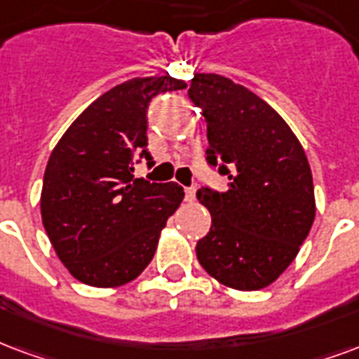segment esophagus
<instances>
[{
	"instance_id": "obj_1",
	"label": "esophagus",
	"mask_w": 359,
	"mask_h": 359,
	"mask_svg": "<svg viewBox=\"0 0 359 359\" xmlns=\"http://www.w3.org/2000/svg\"><path fill=\"white\" fill-rule=\"evenodd\" d=\"M184 198H187V201H194L196 200V188L190 187L184 190Z\"/></svg>"
}]
</instances>
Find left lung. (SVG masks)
Listing matches in <instances>:
<instances>
[{
  "mask_svg": "<svg viewBox=\"0 0 359 359\" xmlns=\"http://www.w3.org/2000/svg\"><path fill=\"white\" fill-rule=\"evenodd\" d=\"M188 97L207 121L209 165L228 175L226 192L198 190L211 213L198 261L226 287H268L294 261L314 222L306 154L285 119L232 79L196 74Z\"/></svg>",
  "mask_w": 359,
  "mask_h": 359,
  "instance_id": "obj_1",
  "label": "left lung"
}]
</instances>
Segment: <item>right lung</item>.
<instances>
[{
    "label": "right lung",
    "instance_id": "right-lung-1",
    "mask_svg": "<svg viewBox=\"0 0 359 359\" xmlns=\"http://www.w3.org/2000/svg\"><path fill=\"white\" fill-rule=\"evenodd\" d=\"M171 76L133 78L79 114L47 161L41 220L76 280L93 287L129 283L154 259L167 219L184 198L175 182L135 179L148 152L146 110L156 95L184 89Z\"/></svg>",
    "mask_w": 359,
    "mask_h": 359
}]
</instances>
